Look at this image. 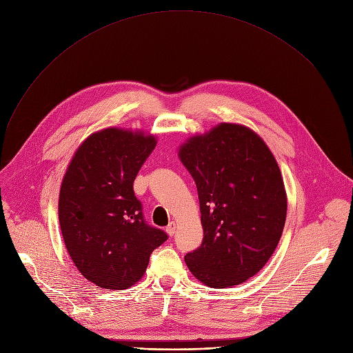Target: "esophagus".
<instances>
[{"instance_id": "34e87169", "label": "esophagus", "mask_w": 353, "mask_h": 353, "mask_svg": "<svg viewBox=\"0 0 353 353\" xmlns=\"http://www.w3.org/2000/svg\"><path fill=\"white\" fill-rule=\"evenodd\" d=\"M165 232L172 237V236L175 234V232H176V223H175V222H171V223L167 226Z\"/></svg>"}]
</instances>
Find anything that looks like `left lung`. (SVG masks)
<instances>
[{"mask_svg": "<svg viewBox=\"0 0 353 353\" xmlns=\"http://www.w3.org/2000/svg\"><path fill=\"white\" fill-rule=\"evenodd\" d=\"M179 159L199 196L203 241L185 256L205 285L245 283L273 256L287 216V194L277 161L252 128L221 123L188 139Z\"/></svg>", "mask_w": 353, "mask_h": 353, "instance_id": "8db88e82", "label": "left lung"}]
</instances>
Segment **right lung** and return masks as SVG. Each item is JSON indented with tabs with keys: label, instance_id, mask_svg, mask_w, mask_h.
Returning a JSON list of instances; mask_svg holds the SVG:
<instances>
[{
	"label": "right lung",
	"instance_id": "right-lung-1",
	"mask_svg": "<svg viewBox=\"0 0 353 353\" xmlns=\"http://www.w3.org/2000/svg\"><path fill=\"white\" fill-rule=\"evenodd\" d=\"M155 135L108 127L90 134L69 162L59 192V225L82 276L105 290L141 280L168 236L145 223L132 183Z\"/></svg>",
	"mask_w": 353,
	"mask_h": 353
}]
</instances>
